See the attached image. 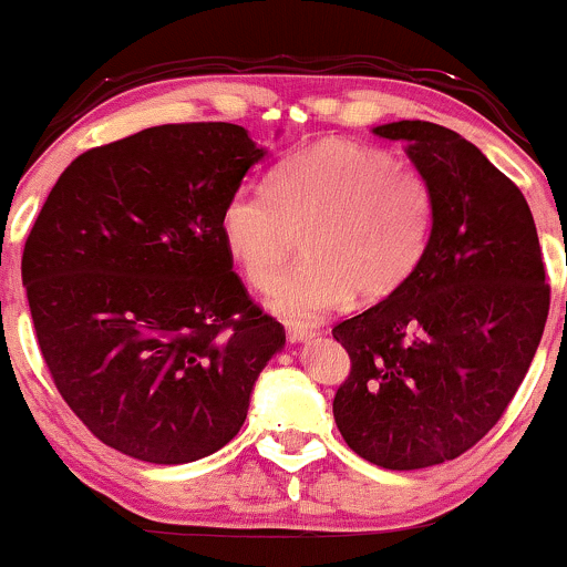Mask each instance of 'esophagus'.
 <instances>
[{"label": "esophagus", "instance_id": "1", "mask_svg": "<svg viewBox=\"0 0 567 567\" xmlns=\"http://www.w3.org/2000/svg\"><path fill=\"white\" fill-rule=\"evenodd\" d=\"M315 328H307V326H288V341H293V344H301V341H309L315 339Z\"/></svg>", "mask_w": 567, "mask_h": 567}]
</instances>
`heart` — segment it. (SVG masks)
I'll return each mask as SVG.
<instances>
[{
    "mask_svg": "<svg viewBox=\"0 0 567 567\" xmlns=\"http://www.w3.org/2000/svg\"><path fill=\"white\" fill-rule=\"evenodd\" d=\"M293 227L310 229V260L277 286L271 309L290 322H315L352 290L377 301L406 282L431 234V190L388 151L320 142L285 161L271 190H236L220 217L228 250L258 290L281 276Z\"/></svg>",
    "mask_w": 567,
    "mask_h": 567,
    "instance_id": "1",
    "label": "heart"
}]
</instances>
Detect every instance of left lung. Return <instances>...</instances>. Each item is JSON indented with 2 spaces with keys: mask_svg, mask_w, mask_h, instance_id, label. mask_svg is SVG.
Listing matches in <instances>:
<instances>
[{
  "mask_svg": "<svg viewBox=\"0 0 567 567\" xmlns=\"http://www.w3.org/2000/svg\"><path fill=\"white\" fill-rule=\"evenodd\" d=\"M374 134L406 142L431 236L401 288L333 326L352 363L333 416L363 460L416 471L493 431L538 350L549 285L525 196L476 145L427 121Z\"/></svg>",
  "mask_w": 567,
  "mask_h": 567,
  "instance_id": "1",
  "label": "left lung"
}]
</instances>
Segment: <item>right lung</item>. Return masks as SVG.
I'll use <instances>...</instances> for the list:
<instances>
[{
	"mask_svg": "<svg viewBox=\"0 0 567 567\" xmlns=\"http://www.w3.org/2000/svg\"><path fill=\"white\" fill-rule=\"evenodd\" d=\"M264 153L234 123L153 126L78 155L37 215L21 260L37 344L123 455L179 465L226 446L285 347L220 231Z\"/></svg>",
	"mask_w": 567,
	"mask_h": 567,
	"instance_id": "1",
	"label": "right lung"
}]
</instances>
